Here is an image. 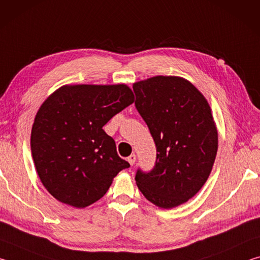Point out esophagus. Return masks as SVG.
<instances>
[{"instance_id":"esophagus-1","label":"esophagus","mask_w":260,"mask_h":260,"mask_svg":"<svg viewBox=\"0 0 260 260\" xmlns=\"http://www.w3.org/2000/svg\"><path fill=\"white\" fill-rule=\"evenodd\" d=\"M135 160H136V156L134 155V153H133V155H131L128 158H127V161H128L129 162V164L132 165V166H133L134 165V162H135Z\"/></svg>"}]
</instances>
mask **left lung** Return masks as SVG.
Segmentation results:
<instances>
[{
    "label": "left lung",
    "instance_id": "left-lung-1",
    "mask_svg": "<svg viewBox=\"0 0 260 260\" xmlns=\"http://www.w3.org/2000/svg\"><path fill=\"white\" fill-rule=\"evenodd\" d=\"M135 107L156 144L150 172L138 170L135 181L148 201L161 209L186 203L204 186L218 150L211 108L191 82L157 76L135 82Z\"/></svg>",
    "mask_w": 260,
    "mask_h": 260
}]
</instances>
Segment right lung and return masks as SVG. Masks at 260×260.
<instances>
[{"label":"right lung","mask_w":260,"mask_h":260,"mask_svg":"<svg viewBox=\"0 0 260 260\" xmlns=\"http://www.w3.org/2000/svg\"><path fill=\"white\" fill-rule=\"evenodd\" d=\"M134 102L124 85H67L39 109L30 133L35 169L61 203L86 208L105 195L129 164L117 153L103 126Z\"/></svg>","instance_id":"add662e5"}]
</instances>
